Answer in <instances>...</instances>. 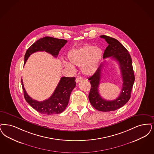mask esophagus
Wrapping results in <instances>:
<instances>
[{"mask_svg":"<svg viewBox=\"0 0 154 154\" xmlns=\"http://www.w3.org/2000/svg\"><path fill=\"white\" fill-rule=\"evenodd\" d=\"M82 80V78L81 77H77L75 79V82H76V83H79L80 81Z\"/></svg>","mask_w":154,"mask_h":154,"instance_id":"esophagus-1","label":"esophagus"}]
</instances>
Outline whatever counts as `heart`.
<instances>
[{
  "instance_id": "obj_1",
  "label": "heart",
  "mask_w": 154,
  "mask_h": 154,
  "mask_svg": "<svg viewBox=\"0 0 154 154\" xmlns=\"http://www.w3.org/2000/svg\"><path fill=\"white\" fill-rule=\"evenodd\" d=\"M102 57V50L88 45L70 51L68 54L69 63H65L64 66L70 70H73V66H80L83 74L92 75L99 68Z\"/></svg>"
}]
</instances>
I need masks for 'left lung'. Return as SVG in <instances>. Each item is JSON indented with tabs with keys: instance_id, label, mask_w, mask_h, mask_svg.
<instances>
[{
	"instance_id": "obj_1",
	"label": "left lung",
	"mask_w": 154,
	"mask_h": 154,
	"mask_svg": "<svg viewBox=\"0 0 154 154\" xmlns=\"http://www.w3.org/2000/svg\"><path fill=\"white\" fill-rule=\"evenodd\" d=\"M100 38L105 39L108 43V46L105 50L103 58L111 57L119 63L123 80L122 92L117 99L114 100H106L100 96L99 87L103 66L102 64L94 74L88 79L91 84L89 100L93 106L98 111H116L125 104L131 97V91L135 81L132 59L128 50L118 40L104 35H101Z\"/></svg>"
}]
</instances>
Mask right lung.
<instances>
[{
    "mask_svg": "<svg viewBox=\"0 0 154 154\" xmlns=\"http://www.w3.org/2000/svg\"><path fill=\"white\" fill-rule=\"evenodd\" d=\"M67 41L53 37H45L39 39L27 49L25 55V63L30 55L37 51H46L57 57ZM75 77H63L61 79L51 97L43 101L32 99L25 90L22 79L21 82L26 101L35 110L44 115H51L61 113L68 106L72 91L75 86Z\"/></svg>",
    "mask_w": 154,
    "mask_h": 154,
    "instance_id": "add662e5",
    "label": "right lung"
}]
</instances>
